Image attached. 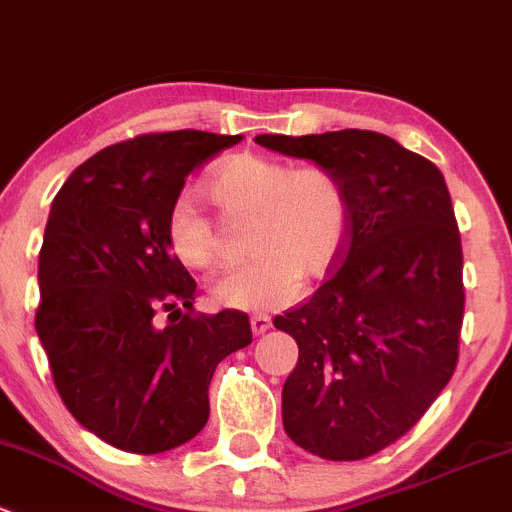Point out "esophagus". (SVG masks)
Wrapping results in <instances>:
<instances>
[{"label": "esophagus", "mask_w": 512, "mask_h": 512, "mask_svg": "<svg viewBox=\"0 0 512 512\" xmlns=\"http://www.w3.org/2000/svg\"><path fill=\"white\" fill-rule=\"evenodd\" d=\"M251 330H254V335H263L266 330H271V318L266 313H254L251 315Z\"/></svg>", "instance_id": "esophagus-1"}]
</instances>
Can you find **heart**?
Wrapping results in <instances>:
<instances>
[{
	"label": "heart",
	"mask_w": 512,
	"mask_h": 512,
	"mask_svg": "<svg viewBox=\"0 0 512 512\" xmlns=\"http://www.w3.org/2000/svg\"><path fill=\"white\" fill-rule=\"evenodd\" d=\"M207 192L229 219H251L246 266L214 286L226 308L263 310L286 303L300 276L318 278L340 254L350 221V194L325 165L293 167L256 152L224 160L207 179ZM167 244L184 266L217 271L226 251L214 219L192 197H177L165 221Z\"/></svg>",
	"instance_id": "heart-1"
}]
</instances>
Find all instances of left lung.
I'll return each mask as SVG.
<instances>
[{
	"label": "left lung",
	"mask_w": 512,
	"mask_h": 512,
	"mask_svg": "<svg viewBox=\"0 0 512 512\" xmlns=\"http://www.w3.org/2000/svg\"><path fill=\"white\" fill-rule=\"evenodd\" d=\"M256 142L330 167L350 194L328 281L273 325L298 342L286 434L328 461H360L402 439L456 370L466 293L451 194L434 162L372 130Z\"/></svg>",
	"instance_id": "1"
}]
</instances>
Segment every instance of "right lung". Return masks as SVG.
I'll use <instances>...</instances> for the list:
<instances>
[{
	"instance_id": "1",
	"label": "right lung",
	"mask_w": 512,
	"mask_h": 512,
	"mask_svg": "<svg viewBox=\"0 0 512 512\" xmlns=\"http://www.w3.org/2000/svg\"><path fill=\"white\" fill-rule=\"evenodd\" d=\"M241 135H138L96 152L51 204L36 333L73 419L105 444L162 453L209 419V382L251 345L249 315H194L197 283L167 244L187 177ZM168 313V323L156 320Z\"/></svg>"
}]
</instances>
